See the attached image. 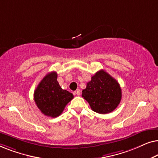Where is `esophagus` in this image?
Listing matches in <instances>:
<instances>
[{
	"mask_svg": "<svg viewBox=\"0 0 158 158\" xmlns=\"http://www.w3.org/2000/svg\"><path fill=\"white\" fill-rule=\"evenodd\" d=\"M75 94H76L77 96H80V95H81V90H80V89H77V90L75 91Z\"/></svg>",
	"mask_w": 158,
	"mask_h": 158,
	"instance_id": "obj_1",
	"label": "esophagus"
}]
</instances>
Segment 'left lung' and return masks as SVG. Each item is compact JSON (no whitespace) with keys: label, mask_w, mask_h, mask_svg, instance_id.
I'll return each mask as SVG.
<instances>
[{"label":"left lung","mask_w":158,"mask_h":158,"mask_svg":"<svg viewBox=\"0 0 158 158\" xmlns=\"http://www.w3.org/2000/svg\"><path fill=\"white\" fill-rule=\"evenodd\" d=\"M82 97L89 103L93 111L105 114L113 111L122 99V89L113 77L103 70L97 72L88 82Z\"/></svg>","instance_id":"1"}]
</instances>
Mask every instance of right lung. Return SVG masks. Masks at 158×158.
Wrapping results in <instances>:
<instances>
[{
    "instance_id": "add662e5",
    "label": "right lung",
    "mask_w": 158,
    "mask_h": 158,
    "mask_svg": "<svg viewBox=\"0 0 158 158\" xmlns=\"http://www.w3.org/2000/svg\"><path fill=\"white\" fill-rule=\"evenodd\" d=\"M34 98L43 114L55 118L62 113L66 105L73 98V95L60 87L57 73L51 72L39 83L34 90Z\"/></svg>"
}]
</instances>
